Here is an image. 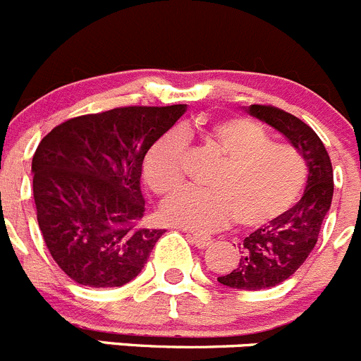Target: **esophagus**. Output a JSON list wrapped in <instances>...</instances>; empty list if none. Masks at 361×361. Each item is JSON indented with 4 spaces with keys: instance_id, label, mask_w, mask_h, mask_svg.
I'll use <instances>...</instances> for the list:
<instances>
[{
    "instance_id": "34e87169",
    "label": "esophagus",
    "mask_w": 361,
    "mask_h": 361,
    "mask_svg": "<svg viewBox=\"0 0 361 361\" xmlns=\"http://www.w3.org/2000/svg\"><path fill=\"white\" fill-rule=\"evenodd\" d=\"M188 238H189V242H191L192 245H196L198 249L207 247V245L212 242V238L207 237V235H202V233H188Z\"/></svg>"
}]
</instances>
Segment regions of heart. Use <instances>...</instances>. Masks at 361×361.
Returning a JSON list of instances; mask_svg holds the SVG:
<instances>
[{
  "label": "heart",
  "mask_w": 361,
  "mask_h": 361,
  "mask_svg": "<svg viewBox=\"0 0 361 361\" xmlns=\"http://www.w3.org/2000/svg\"><path fill=\"white\" fill-rule=\"evenodd\" d=\"M207 147L223 156L209 179L210 188H188L163 205L165 223L209 231L237 217L242 228H259L277 219L300 198L307 163L298 149L274 144L256 123L228 117L202 133ZM188 138L179 128L163 133L144 159V179L159 196H169L184 180Z\"/></svg>",
  "instance_id": "heart-1"
}]
</instances>
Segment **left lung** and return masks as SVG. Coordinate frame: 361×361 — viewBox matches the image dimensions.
Returning a JSON list of instances; mask_svg holds the SVG:
<instances>
[{
	"label": "left lung",
	"instance_id": "1",
	"mask_svg": "<svg viewBox=\"0 0 361 361\" xmlns=\"http://www.w3.org/2000/svg\"><path fill=\"white\" fill-rule=\"evenodd\" d=\"M244 112L283 133L302 152L309 169L302 198L283 216L245 237L238 244L242 252L238 265L217 277L223 286L258 291L293 276L314 249L331 205L334 170L321 138L298 117L270 105H251Z\"/></svg>",
	"mask_w": 361,
	"mask_h": 361
}]
</instances>
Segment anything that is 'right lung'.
Instances as JSON below:
<instances>
[{
	"label": "right lung",
	"mask_w": 361,
	"mask_h": 361,
	"mask_svg": "<svg viewBox=\"0 0 361 361\" xmlns=\"http://www.w3.org/2000/svg\"><path fill=\"white\" fill-rule=\"evenodd\" d=\"M185 105L121 106L73 117L42 138L31 163L37 219L49 252L89 288L133 281L165 230L142 228V166Z\"/></svg>",
	"instance_id": "obj_1"
}]
</instances>
